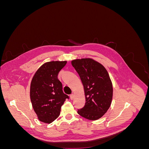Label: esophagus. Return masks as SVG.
Segmentation results:
<instances>
[{
	"instance_id": "esophagus-1",
	"label": "esophagus",
	"mask_w": 149,
	"mask_h": 149,
	"mask_svg": "<svg viewBox=\"0 0 149 149\" xmlns=\"http://www.w3.org/2000/svg\"><path fill=\"white\" fill-rule=\"evenodd\" d=\"M70 98H71V100H74V94H70Z\"/></svg>"
}]
</instances>
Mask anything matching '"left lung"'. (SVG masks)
Masks as SVG:
<instances>
[{
	"instance_id": "left-lung-1",
	"label": "left lung",
	"mask_w": 149,
	"mask_h": 149,
	"mask_svg": "<svg viewBox=\"0 0 149 149\" xmlns=\"http://www.w3.org/2000/svg\"><path fill=\"white\" fill-rule=\"evenodd\" d=\"M71 64L84 86L86 103L78 113L89 120L101 118L109 109L112 99V84L107 70L91 58L77 59Z\"/></svg>"
}]
</instances>
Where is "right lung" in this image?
Returning a JSON list of instances; mask_svg holds the SVG:
<instances>
[{
  "label": "right lung",
  "mask_w": 149,
  "mask_h": 149,
  "mask_svg": "<svg viewBox=\"0 0 149 149\" xmlns=\"http://www.w3.org/2000/svg\"><path fill=\"white\" fill-rule=\"evenodd\" d=\"M66 61H50L43 64L36 72L30 85V99L38 119L52 123L60 114L61 107L69 96L63 91L58 78Z\"/></svg>",
  "instance_id": "1"
}]
</instances>
